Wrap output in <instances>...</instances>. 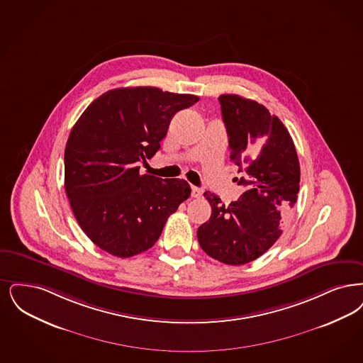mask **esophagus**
<instances>
[{
	"instance_id": "esophagus-1",
	"label": "esophagus",
	"mask_w": 363,
	"mask_h": 363,
	"mask_svg": "<svg viewBox=\"0 0 363 363\" xmlns=\"http://www.w3.org/2000/svg\"><path fill=\"white\" fill-rule=\"evenodd\" d=\"M203 196V190L200 188H196V186H191V197L194 199H200Z\"/></svg>"
}]
</instances>
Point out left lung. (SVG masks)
Wrapping results in <instances>:
<instances>
[{
	"label": "left lung",
	"mask_w": 363,
	"mask_h": 363,
	"mask_svg": "<svg viewBox=\"0 0 363 363\" xmlns=\"http://www.w3.org/2000/svg\"><path fill=\"white\" fill-rule=\"evenodd\" d=\"M218 101L230 158L243 174L236 181L247 190L230 205L205 191L212 215L197 238L209 257L238 266L259 258L281 236L297 200L300 163L289 130L262 104L236 94H221Z\"/></svg>",
	"instance_id": "8db88e82"
}]
</instances>
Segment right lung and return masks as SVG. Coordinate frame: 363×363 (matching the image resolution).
I'll list each match as a JSON object with an SVG mask.
<instances>
[{
  "mask_svg": "<svg viewBox=\"0 0 363 363\" xmlns=\"http://www.w3.org/2000/svg\"><path fill=\"white\" fill-rule=\"evenodd\" d=\"M199 100L158 87H120L78 118L65 148V189L96 246L118 258L138 255L155 245L169 216L188 200L186 181L142 175L139 162L155 155L175 113Z\"/></svg>",
  "mask_w": 363,
  "mask_h": 363,
  "instance_id": "obj_1",
  "label": "right lung"
}]
</instances>
